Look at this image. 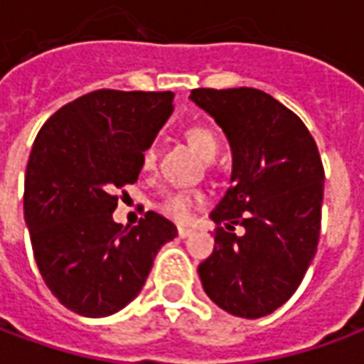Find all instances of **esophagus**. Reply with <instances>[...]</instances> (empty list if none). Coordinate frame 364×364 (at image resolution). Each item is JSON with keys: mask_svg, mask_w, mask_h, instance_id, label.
I'll return each instance as SVG.
<instances>
[{"mask_svg": "<svg viewBox=\"0 0 364 364\" xmlns=\"http://www.w3.org/2000/svg\"><path fill=\"white\" fill-rule=\"evenodd\" d=\"M177 234H179V237H189L193 236L195 232H193L191 228H177Z\"/></svg>", "mask_w": 364, "mask_h": 364, "instance_id": "obj_1", "label": "esophagus"}]
</instances>
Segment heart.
Returning a JSON list of instances; mask_svg holds the SVG:
<instances>
[{"label": "heart", "instance_id": "obj_1", "mask_svg": "<svg viewBox=\"0 0 364 364\" xmlns=\"http://www.w3.org/2000/svg\"><path fill=\"white\" fill-rule=\"evenodd\" d=\"M185 140L191 144V148L197 151L198 156L203 159H213L216 154H218V138L214 134L210 128L200 127V124H195V127L185 128ZM156 159H158V154L156 150L148 146L146 150L142 151V169L144 171H150L156 167ZM205 203V193L198 189H183V191H171L164 197L159 198L156 203V210H158L161 216H166L169 220L173 222H187L193 216V210L197 208L198 205Z\"/></svg>", "mask_w": 364, "mask_h": 364}]
</instances>
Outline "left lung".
<instances>
[{
	"instance_id": "left-lung-1",
	"label": "left lung",
	"mask_w": 364,
	"mask_h": 364,
	"mask_svg": "<svg viewBox=\"0 0 364 364\" xmlns=\"http://www.w3.org/2000/svg\"><path fill=\"white\" fill-rule=\"evenodd\" d=\"M191 99L220 124L234 156L232 187L210 213L216 245L198 277L214 304L255 320L296 292L316 255L320 151L304 122L265 91L200 87ZM236 225L244 237L235 236Z\"/></svg>"
}]
</instances>
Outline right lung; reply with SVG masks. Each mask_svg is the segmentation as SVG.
<instances>
[{
  "label": "right lung",
  "instance_id": "obj_1",
  "mask_svg": "<svg viewBox=\"0 0 364 364\" xmlns=\"http://www.w3.org/2000/svg\"><path fill=\"white\" fill-rule=\"evenodd\" d=\"M171 91L97 90L52 114L25 173V222L43 281L68 310L103 318L142 290L173 222L148 210L112 220L117 191L138 181L142 151L173 109Z\"/></svg>",
  "mask_w": 364,
  "mask_h": 364
}]
</instances>
